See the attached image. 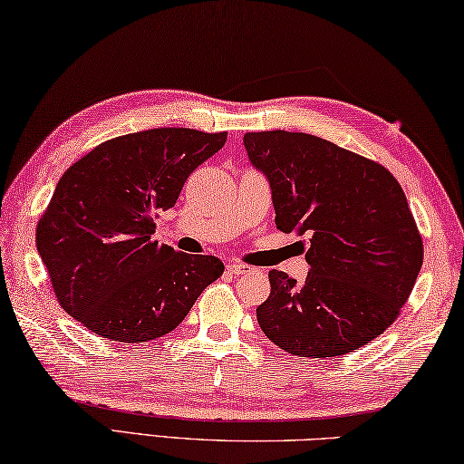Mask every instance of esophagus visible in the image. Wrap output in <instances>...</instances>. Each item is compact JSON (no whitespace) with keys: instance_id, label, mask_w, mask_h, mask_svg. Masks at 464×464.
Wrapping results in <instances>:
<instances>
[{"instance_id":"obj_1","label":"esophagus","mask_w":464,"mask_h":464,"mask_svg":"<svg viewBox=\"0 0 464 464\" xmlns=\"http://www.w3.org/2000/svg\"><path fill=\"white\" fill-rule=\"evenodd\" d=\"M226 269H227V273H230V276H234V277H238V276H242V273L250 271L248 265H242V263H230Z\"/></svg>"}]
</instances>
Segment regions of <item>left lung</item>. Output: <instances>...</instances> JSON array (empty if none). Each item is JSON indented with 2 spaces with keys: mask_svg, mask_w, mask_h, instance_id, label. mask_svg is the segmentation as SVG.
Masks as SVG:
<instances>
[{
  "mask_svg": "<svg viewBox=\"0 0 464 464\" xmlns=\"http://www.w3.org/2000/svg\"><path fill=\"white\" fill-rule=\"evenodd\" d=\"M269 180L276 224L306 234L304 282L273 269L256 321L298 358H333L384 333L411 294L423 245L407 197L384 166L308 133L245 135Z\"/></svg>",
  "mask_w": 464,
  "mask_h": 464,
  "instance_id": "left-lung-1",
  "label": "left lung"
}]
</instances>
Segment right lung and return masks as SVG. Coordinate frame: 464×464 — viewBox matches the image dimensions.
<instances>
[{
  "label": "right lung",
  "mask_w": 464,
  "mask_h": 464,
  "mask_svg": "<svg viewBox=\"0 0 464 464\" xmlns=\"http://www.w3.org/2000/svg\"><path fill=\"white\" fill-rule=\"evenodd\" d=\"M227 133L185 127L127 133L94 148L59 179L36 226V248L61 306L96 335L143 343L185 321L224 273L209 255L151 240L197 166Z\"/></svg>",
  "instance_id": "1"
}]
</instances>
